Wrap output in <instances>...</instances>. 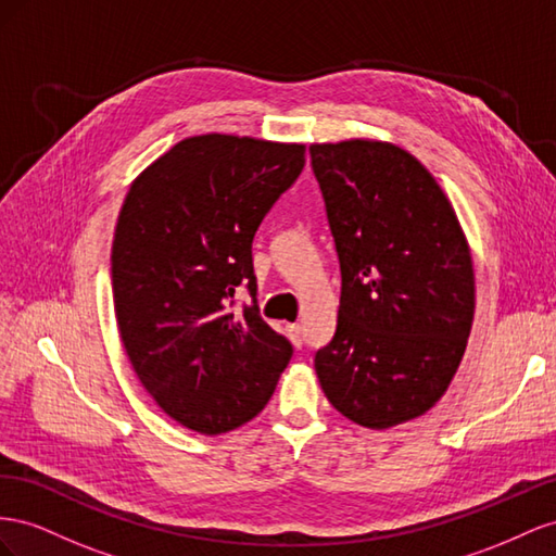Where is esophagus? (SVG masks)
Returning a JSON list of instances; mask_svg holds the SVG:
<instances>
[{
    "label": "esophagus",
    "instance_id": "esophagus-1",
    "mask_svg": "<svg viewBox=\"0 0 556 556\" xmlns=\"http://www.w3.org/2000/svg\"><path fill=\"white\" fill-rule=\"evenodd\" d=\"M287 330H289V338H291V342H293L295 346H303V326L289 324V326H287Z\"/></svg>",
    "mask_w": 556,
    "mask_h": 556
}]
</instances>
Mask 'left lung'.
<instances>
[{
    "instance_id": "1",
    "label": "left lung",
    "mask_w": 556,
    "mask_h": 556,
    "mask_svg": "<svg viewBox=\"0 0 556 556\" xmlns=\"http://www.w3.org/2000/svg\"><path fill=\"white\" fill-rule=\"evenodd\" d=\"M342 269L338 328L314 356L330 405L382 431L426 415L464 358L475 273L445 190L379 139L312 144Z\"/></svg>"
}]
</instances>
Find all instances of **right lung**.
<instances>
[{"label": "right lung", "mask_w": 556, "mask_h": 556, "mask_svg": "<svg viewBox=\"0 0 556 556\" xmlns=\"http://www.w3.org/2000/svg\"><path fill=\"white\" fill-rule=\"evenodd\" d=\"M305 167V144L195 135L141 169L111 244L121 340L141 387L169 419L228 433L273 399L291 361L258 305L232 309L240 283L256 293L251 242Z\"/></svg>", "instance_id": "add662e5"}]
</instances>
